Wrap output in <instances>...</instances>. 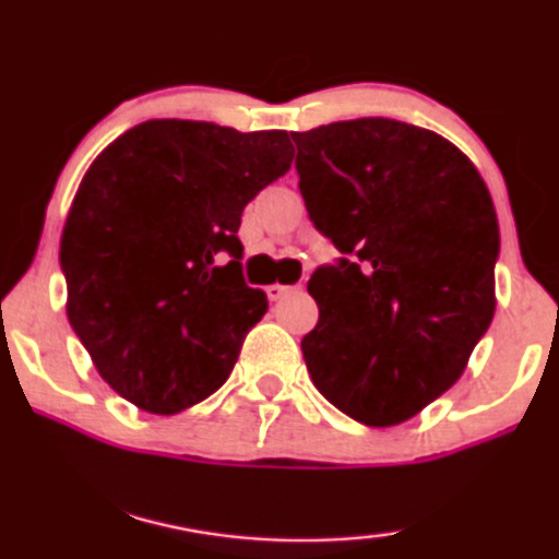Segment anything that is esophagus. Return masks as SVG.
Instances as JSON below:
<instances>
[{"mask_svg": "<svg viewBox=\"0 0 559 559\" xmlns=\"http://www.w3.org/2000/svg\"><path fill=\"white\" fill-rule=\"evenodd\" d=\"M293 289H295V287H289V285H280V282H274V285L266 287V297H270V300H282V297L293 293Z\"/></svg>", "mask_w": 559, "mask_h": 559, "instance_id": "34e87169", "label": "esophagus"}]
</instances>
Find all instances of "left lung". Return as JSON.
<instances>
[{
  "instance_id": "8db88e82",
  "label": "left lung",
  "mask_w": 559,
  "mask_h": 559,
  "mask_svg": "<svg viewBox=\"0 0 559 559\" xmlns=\"http://www.w3.org/2000/svg\"><path fill=\"white\" fill-rule=\"evenodd\" d=\"M310 221L342 253L308 282L302 357L325 401L388 429L460 380L496 313L498 215L480 171L390 118L293 133Z\"/></svg>"
}]
</instances>
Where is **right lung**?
Returning a JSON list of instances; mask_svg holds the SVG:
<instances>
[{"label": "right lung", "mask_w": 559, "mask_h": 559, "mask_svg": "<svg viewBox=\"0 0 559 559\" xmlns=\"http://www.w3.org/2000/svg\"><path fill=\"white\" fill-rule=\"evenodd\" d=\"M289 164L287 130L148 120L86 169L61 234L67 316L135 408L171 416L228 380L270 308L241 277V213Z\"/></svg>", "instance_id": "add662e5"}]
</instances>
